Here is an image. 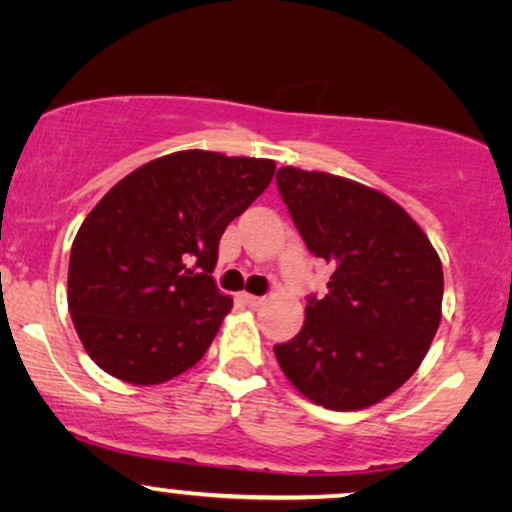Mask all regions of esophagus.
Segmentation results:
<instances>
[{
    "instance_id": "obj_1",
    "label": "esophagus",
    "mask_w": 512,
    "mask_h": 512,
    "mask_svg": "<svg viewBox=\"0 0 512 512\" xmlns=\"http://www.w3.org/2000/svg\"><path fill=\"white\" fill-rule=\"evenodd\" d=\"M241 297H243V302L248 304V307H260V304L264 302V297H260V295H250V293H243Z\"/></svg>"
}]
</instances>
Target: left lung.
Here are the masks:
<instances>
[{
	"label": "left lung",
	"instance_id": "8db88e82",
	"mask_svg": "<svg viewBox=\"0 0 512 512\" xmlns=\"http://www.w3.org/2000/svg\"><path fill=\"white\" fill-rule=\"evenodd\" d=\"M276 184L309 252L333 269L302 331L274 347L278 366L326 409L378 404L418 371L442 321L437 250L399 203L359 181L281 167Z\"/></svg>",
	"mask_w": 512,
	"mask_h": 512
}]
</instances>
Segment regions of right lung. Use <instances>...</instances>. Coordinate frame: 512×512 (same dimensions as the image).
Masks as SVG:
<instances>
[{
  "label": "right lung",
  "mask_w": 512,
  "mask_h": 512,
  "mask_svg": "<svg viewBox=\"0 0 512 512\" xmlns=\"http://www.w3.org/2000/svg\"><path fill=\"white\" fill-rule=\"evenodd\" d=\"M276 163L177 151L120 179L70 248L68 309L92 361L132 385L196 366L231 312L212 271L231 219L267 189Z\"/></svg>",
  "instance_id": "add662e5"
}]
</instances>
